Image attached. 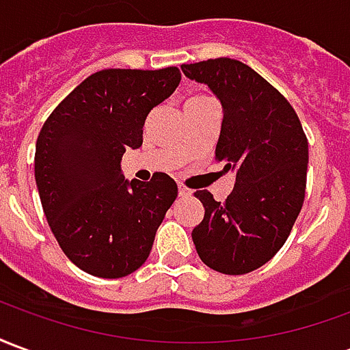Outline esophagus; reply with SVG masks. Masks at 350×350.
<instances>
[{"label": "esophagus", "mask_w": 350, "mask_h": 350, "mask_svg": "<svg viewBox=\"0 0 350 350\" xmlns=\"http://www.w3.org/2000/svg\"><path fill=\"white\" fill-rule=\"evenodd\" d=\"M178 195H180V197H189L191 195V191L187 189V187H183V185H180V187H178Z\"/></svg>", "instance_id": "1"}]
</instances>
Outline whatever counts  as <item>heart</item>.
Here are the masks:
<instances>
[{
	"mask_svg": "<svg viewBox=\"0 0 350 350\" xmlns=\"http://www.w3.org/2000/svg\"><path fill=\"white\" fill-rule=\"evenodd\" d=\"M204 100H210V97H204V95H195L187 100V105H195V103H204Z\"/></svg>",
	"mask_w": 350,
	"mask_h": 350,
	"instance_id": "heart-1",
	"label": "heart"
}]
</instances>
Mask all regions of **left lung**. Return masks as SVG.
Returning a JSON list of instances; mask_svg holds the SVG:
<instances>
[{
  "label": "left lung",
  "instance_id": "1",
  "mask_svg": "<svg viewBox=\"0 0 350 350\" xmlns=\"http://www.w3.org/2000/svg\"><path fill=\"white\" fill-rule=\"evenodd\" d=\"M182 71L221 100L215 159L236 170L234 189L223 202L210 191L195 193L204 219L193 228V243L212 270L250 273L283 247L300 213L308 138L291 103L250 65L215 57L182 65Z\"/></svg>",
  "mask_w": 350,
  "mask_h": 350
}]
</instances>
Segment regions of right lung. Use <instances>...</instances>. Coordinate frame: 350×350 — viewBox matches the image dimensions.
<instances>
[{"label":"right lung","mask_w":350,"mask_h":350,"mask_svg":"<svg viewBox=\"0 0 350 350\" xmlns=\"http://www.w3.org/2000/svg\"><path fill=\"white\" fill-rule=\"evenodd\" d=\"M180 80L178 67L103 69L80 82L42 125L35 182L59 247L80 270L118 279L150 257L178 185L165 172L127 182L120 161L127 148L142 146L146 116Z\"/></svg>","instance_id":"add662e5"}]
</instances>
